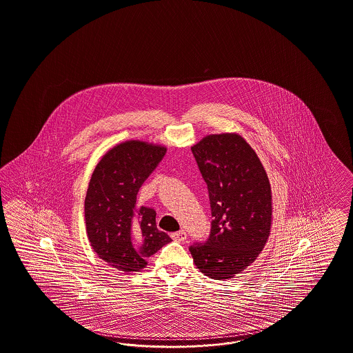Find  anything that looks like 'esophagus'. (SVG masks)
I'll use <instances>...</instances> for the list:
<instances>
[{
  "instance_id": "1",
  "label": "esophagus",
  "mask_w": 353,
  "mask_h": 353,
  "mask_svg": "<svg viewBox=\"0 0 353 353\" xmlns=\"http://www.w3.org/2000/svg\"><path fill=\"white\" fill-rule=\"evenodd\" d=\"M170 238L174 240V241H185L186 240V232L181 230V231H177V232H173L170 235Z\"/></svg>"
}]
</instances>
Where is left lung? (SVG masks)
Listing matches in <instances>:
<instances>
[{
	"mask_svg": "<svg viewBox=\"0 0 353 353\" xmlns=\"http://www.w3.org/2000/svg\"><path fill=\"white\" fill-rule=\"evenodd\" d=\"M208 183L212 231L189 251L212 280H228L248 268L265 247L272 227V190L251 145L235 132L206 135L192 147Z\"/></svg>",
	"mask_w": 353,
	"mask_h": 353,
	"instance_id": "left-lung-1",
	"label": "left lung"
}]
</instances>
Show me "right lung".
Listing matches in <instances>:
<instances>
[{
	"label": "right lung",
	"instance_id": "obj_1",
	"mask_svg": "<svg viewBox=\"0 0 353 353\" xmlns=\"http://www.w3.org/2000/svg\"><path fill=\"white\" fill-rule=\"evenodd\" d=\"M165 152L161 144L122 141L92 173L85 197L86 235L99 259L125 273L145 268L147 257L172 241L157 230L155 210L137 205L141 183Z\"/></svg>",
	"mask_w": 353,
	"mask_h": 353
}]
</instances>
